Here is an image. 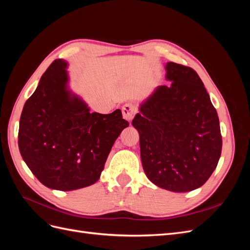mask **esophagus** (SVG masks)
<instances>
[{"mask_svg":"<svg viewBox=\"0 0 250 250\" xmlns=\"http://www.w3.org/2000/svg\"><path fill=\"white\" fill-rule=\"evenodd\" d=\"M137 111H138L137 106H135V105L132 103H126L123 105V107H122L123 117L125 120L128 121V122H130V121L133 119Z\"/></svg>","mask_w":250,"mask_h":250,"instance_id":"obj_1","label":"esophagus"}]
</instances>
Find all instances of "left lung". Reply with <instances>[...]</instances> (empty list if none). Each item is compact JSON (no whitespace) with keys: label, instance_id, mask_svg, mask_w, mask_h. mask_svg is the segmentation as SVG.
Returning <instances> with one entry per match:
<instances>
[{"label":"left lung","instance_id":"obj_1","mask_svg":"<svg viewBox=\"0 0 250 250\" xmlns=\"http://www.w3.org/2000/svg\"><path fill=\"white\" fill-rule=\"evenodd\" d=\"M169 85H160L140 106L132 125L140 134L143 169L165 190L198 188L216 169L222 150L217 111L198 74L166 64Z\"/></svg>","mask_w":250,"mask_h":250}]
</instances>
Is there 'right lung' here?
Segmentation results:
<instances>
[{"mask_svg":"<svg viewBox=\"0 0 250 250\" xmlns=\"http://www.w3.org/2000/svg\"><path fill=\"white\" fill-rule=\"evenodd\" d=\"M66 67L62 59L51 63L26 101L19 128L22 160L43 186L59 191L94 185L113 143L129 125L120 109L90 112L70 90Z\"/></svg>","mask_w":250,"mask_h":250,"instance_id":"1","label":"right lung"}]
</instances>
